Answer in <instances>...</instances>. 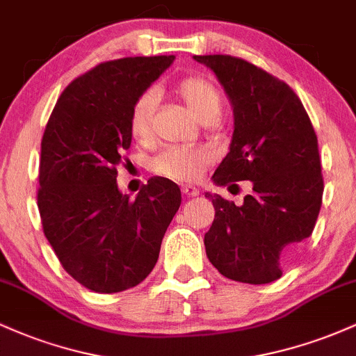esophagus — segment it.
I'll use <instances>...</instances> for the list:
<instances>
[{"label":"esophagus","mask_w":356,"mask_h":356,"mask_svg":"<svg viewBox=\"0 0 356 356\" xmlns=\"http://www.w3.org/2000/svg\"><path fill=\"white\" fill-rule=\"evenodd\" d=\"M182 194L187 195V197H195V195H199V189L195 186L187 184V186H182Z\"/></svg>","instance_id":"obj_1"}]
</instances>
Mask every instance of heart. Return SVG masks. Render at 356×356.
<instances>
[{
	"label": "heart",
	"mask_w": 356,
	"mask_h": 356,
	"mask_svg": "<svg viewBox=\"0 0 356 356\" xmlns=\"http://www.w3.org/2000/svg\"><path fill=\"white\" fill-rule=\"evenodd\" d=\"M175 93L192 110L195 117L206 124L219 120L222 113V99L218 88L201 76H186L175 83ZM157 95L152 90L140 93L134 100L129 112V132L138 144H147L152 138L154 112ZM212 162V154L206 149L169 147L154 159L155 174L179 182H192L201 177L202 170Z\"/></svg>",
	"instance_id": "b5f03b06"
}]
</instances>
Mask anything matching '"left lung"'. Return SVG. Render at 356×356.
<instances>
[{"instance_id": "left-lung-1", "label": "left lung", "mask_w": 356, "mask_h": 356, "mask_svg": "<svg viewBox=\"0 0 356 356\" xmlns=\"http://www.w3.org/2000/svg\"><path fill=\"white\" fill-rule=\"evenodd\" d=\"M214 72L231 102L234 132L212 182L251 181L241 206L206 192L216 209L204 234L222 276L249 284L280 280L309 238L323 197L318 138L308 113L284 81L229 55H194ZM234 186V184H232Z\"/></svg>"}]
</instances>
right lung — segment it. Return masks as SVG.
<instances>
[{"label":"right lung","mask_w":356,"mask_h":356,"mask_svg":"<svg viewBox=\"0 0 356 356\" xmlns=\"http://www.w3.org/2000/svg\"><path fill=\"white\" fill-rule=\"evenodd\" d=\"M175 56L97 65L63 90L42 138L38 209L61 266L95 293H118L149 276L181 189L152 177L134 201L117 186L129 150V112Z\"/></svg>","instance_id":"obj_1"}]
</instances>
